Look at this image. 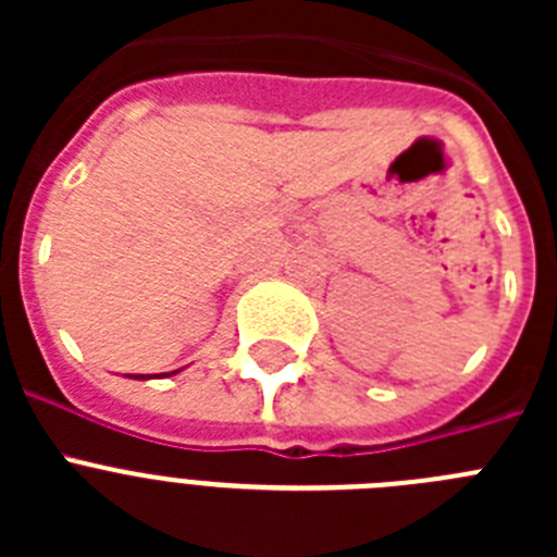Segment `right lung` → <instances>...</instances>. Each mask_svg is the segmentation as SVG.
I'll return each instance as SVG.
<instances>
[{"mask_svg": "<svg viewBox=\"0 0 557 557\" xmlns=\"http://www.w3.org/2000/svg\"><path fill=\"white\" fill-rule=\"evenodd\" d=\"M136 379H145V373H139V376H136Z\"/></svg>", "mask_w": 557, "mask_h": 557, "instance_id": "1", "label": "right lung"}]
</instances>
